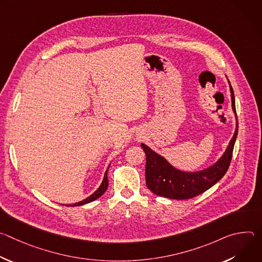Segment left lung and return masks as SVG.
I'll list each match as a JSON object with an SVG mask.
<instances>
[{
    "label": "left lung",
    "mask_w": 262,
    "mask_h": 262,
    "mask_svg": "<svg viewBox=\"0 0 262 262\" xmlns=\"http://www.w3.org/2000/svg\"><path fill=\"white\" fill-rule=\"evenodd\" d=\"M227 81L231 93V104L236 120V127L225 151L215 163L199 171H182L171 165L163 156L152 150L150 147L141 143V147L146 155V185L154 194L175 200L190 199L210 189L226 174L232 159V151L238 130L234 93L229 80Z\"/></svg>",
    "instance_id": "obj_1"
}]
</instances>
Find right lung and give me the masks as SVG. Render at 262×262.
I'll list each match as a JSON object with an SVG mask.
<instances>
[{
  "label": "right lung",
  "mask_w": 262,
  "mask_h": 262,
  "mask_svg": "<svg viewBox=\"0 0 262 262\" xmlns=\"http://www.w3.org/2000/svg\"><path fill=\"white\" fill-rule=\"evenodd\" d=\"M110 165H108V167H110ZM107 170H108V168L106 169V171H105V173L103 175V179H102L100 185L98 186V189L93 194H91L89 197H87L86 199H84V200H82L80 202H76V203H73V204H66V205L67 206H80V205H84V204H87L89 202H92V201L98 199L101 195H103V193L107 189V184H108V181H107Z\"/></svg>",
  "instance_id": "obj_1"
}]
</instances>
